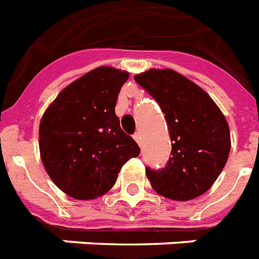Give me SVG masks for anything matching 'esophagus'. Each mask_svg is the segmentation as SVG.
I'll return each mask as SVG.
<instances>
[{
    "mask_svg": "<svg viewBox=\"0 0 259 259\" xmlns=\"http://www.w3.org/2000/svg\"><path fill=\"white\" fill-rule=\"evenodd\" d=\"M134 139L137 141V143L139 146H142V134H141V132H137V134L134 135Z\"/></svg>",
    "mask_w": 259,
    "mask_h": 259,
    "instance_id": "1",
    "label": "esophagus"
}]
</instances>
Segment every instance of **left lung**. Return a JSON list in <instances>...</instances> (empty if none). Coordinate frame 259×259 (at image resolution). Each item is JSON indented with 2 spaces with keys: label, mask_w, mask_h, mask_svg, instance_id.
Returning <instances> with one entry per match:
<instances>
[{
  "label": "left lung",
  "mask_w": 259,
  "mask_h": 259,
  "mask_svg": "<svg viewBox=\"0 0 259 259\" xmlns=\"http://www.w3.org/2000/svg\"><path fill=\"white\" fill-rule=\"evenodd\" d=\"M134 78L161 107L172 145L164 168H146L152 188L178 201L199 197L228 161L230 132L225 116L205 91L174 70L150 69Z\"/></svg>",
  "instance_id": "1"
}]
</instances>
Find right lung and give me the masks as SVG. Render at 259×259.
I'll return each mask as SVG.
<instances>
[{
  "mask_svg": "<svg viewBox=\"0 0 259 259\" xmlns=\"http://www.w3.org/2000/svg\"><path fill=\"white\" fill-rule=\"evenodd\" d=\"M128 73L102 66L56 96L39 122V153L50 178L77 200L103 196L141 149L122 131L117 96Z\"/></svg>",
  "mask_w": 259,
  "mask_h": 259,
  "instance_id": "1",
  "label": "right lung"
}]
</instances>
